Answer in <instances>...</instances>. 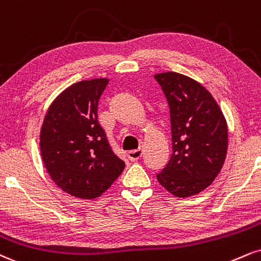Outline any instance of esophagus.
<instances>
[{
    "label": "esophagus",
    "mask_w": 261,
    "mask_h": 261,
    "mask_svg": "<svg viewBox=\"0 0 261 261\" xmlns=\"http://www.w3.org/2000/svg\"><path fill=\"white\" fill-rule=\"evenodd\" d=\"M142 153H143L142 149H140V148L136 150H130V152L127 153V156L131 162H136V161H139L141 156H142Z\"/></svg>",
    "instance_id": "obj_1"
}]
</instances>
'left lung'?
Listing matches in <instances>:
<instances>
[{
    "mask_svg": "<svg viewBox=\"0 0 261 261\" xmlns=\"http://www.w3.org/2000/svg\"><path fill=\"white\" fill-rule=\"evenodd\" d=\"M170 108L172 154L156 180L176 197L213 184L227 153V122L214 97L196 80L175 71L154 75Z\"/></svg>",
    "mask_w": 261,
    "mask_h": 261,
    "instance_id": "8db88e82",
    "label": "left lung"
}]
</instances>
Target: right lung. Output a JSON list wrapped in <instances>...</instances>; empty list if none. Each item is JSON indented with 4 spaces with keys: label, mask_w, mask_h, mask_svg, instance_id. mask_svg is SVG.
Masks as SVG:
<instances>
[{
    "label": "right lung",
    "mask_w": 261,
    "mask_h": 261,
    "mask_svg": "<svg viewBox=\"0 0 261 261\" xmlns=\"http://www.w3.org/2000/svg\"><path fill=\"white\" fill-rule=\"evenodd\" d=\"M108 79L84 80L52 102L40 133V150L49 176L61 190L95 199L114 184L125 163L114 154L97 118Z\"/></svg>",
    "instance_id": "1"
}]
</instances>
